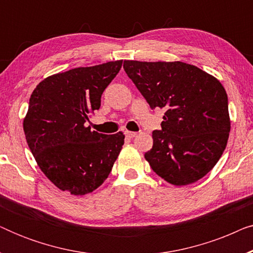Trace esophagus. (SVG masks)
I'll return each instance as SVG.
<instances>
[{"mask_svg":"<svg viewBox=\"0 0 253 253\" xmlns=\"http://www.w3.org/2000/svg\"><path fill=\"white\" fill-rule=\"evenodd\" d=\"M124 133H126V136L127 138H133V137L137 136V132H132V131H126Z\"/></svg>","mask_w":253,"mask_h":253,"instance_id":"34e87169","label":"esophagus"}]
</instances>
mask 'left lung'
Returning <instances> with one entry per match:
<instances>
[{"label": "left lung", "instance_id": "1", "mask_svg": "<svg viewBox=\"0 0 253 253\" xmlns=\"http://www.w3.org/2000/svg\"><path fill=\"white\" fill-rule=\"evenodd\" d=\"M123 68L151 108H165L161 130L145 153L172 185H188L212 170L230 132L228 96L214 76L184 62L124 61Z\"/></svg>", "mask_w": 253, "mask_h": 253}]
</instances>
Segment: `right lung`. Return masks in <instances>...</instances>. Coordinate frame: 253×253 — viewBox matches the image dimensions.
Masks as SVG:
<instances>
[{
	"mask_svg": "<svg viewBox=\"0 0 253 253\" xmlns=\"http://www.w3.org/2000/svg\"><path fill=\"white\" fill-rule=\"evenodd\" d=\"M121 67L122 60L51 75L31 94L23 122L27 145L41 171L62 191H94L119 158L123 132L107 136L85 123Z\"/></svg>",
	"mask_w": 253,
	"mask_h": 253,
	"instance_id": "right-lung-1",
	"label": "right lung"
}]
</instances>
